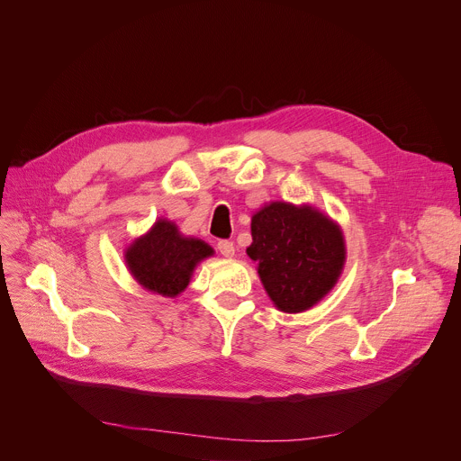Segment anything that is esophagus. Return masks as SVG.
<instances>
[{"mask_svg": "<svg viewBox=\"0 0 461 461\" xmlns=\"http://www.w3.org/2000/svg\"><path fill=\"white\" fill-rule=\"evenodd\" d=\"M219 252L224 256V258H233L235 256V244L231 240H219L217 244Z\"/></svg>", "mask_w": 461, "mask_h": 461, "instance_id": "1", "label": "esophagus"}]
</instances>
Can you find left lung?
<instances>
[{
  "label": "left lung",
  "mask_w": 461,
  "mask_h": 461,
  "mask_svg": "<svg viewBox=\"0 0 461 461\" xmlns=\"http://www.w3.org/2000/svg\"><path fill=\"white\" fill-rule=\"evenodd\" d=\"M261 284L276 308H313L339 280L347 249L341 228L312 205L270 202L252 217V244Z\"/></svg>",
  "instance_id": "8db88e82"
}]
</instances>
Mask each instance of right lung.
Returning a JSON list of instances; mask_svg holds the SVG:
<instances>
[{
  "mask_svg": "<svg viewBox=\"0 0 461 461\" xmlns=\"http://www.w3.org/2000/svg\"><path fill=\"white\" fill-rule=\"evenodd\" d=\"M209 256L212 249L207 242L183 237L174 222L159 219L148 233L130 244L124 259L144 289L174 298L185 291L193 270Z\"/></svg>",
  "mask_w": 461,
  "mask_h": 461,
  "instance_id": "obj_1",
  "label": "right lung"
}]
</instances>
